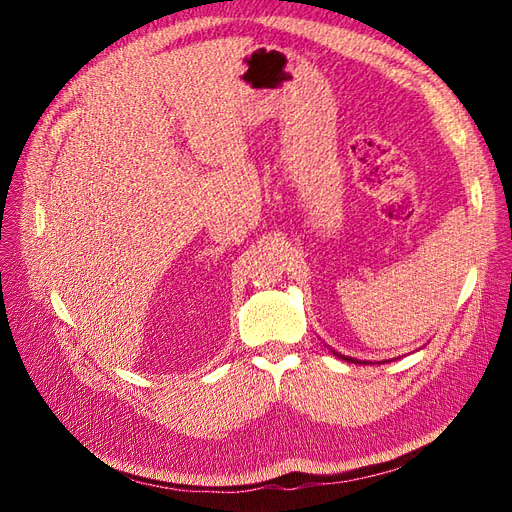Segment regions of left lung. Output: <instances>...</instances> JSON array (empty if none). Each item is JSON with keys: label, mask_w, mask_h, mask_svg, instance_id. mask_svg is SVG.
Instances as JSON below:
<instances>
[{"label": "left lung", "mask_w": 512, "mask_h": 512, "mask_svg": "<svg viewBox=\"0 0 512 512\" xmlns=\"http://www.w3.org/2000/svg\"><path fill=\"white\" fill-rule=\"evenodd\" d=\"M331 352H333L335 356H339V359H344V361H348V363H361V365H367V361H359V359H352V356H344V354H339V352H335L333 348H331Z\"/></svg>", "instance_id": "left-lung-1"}]
</instances>
